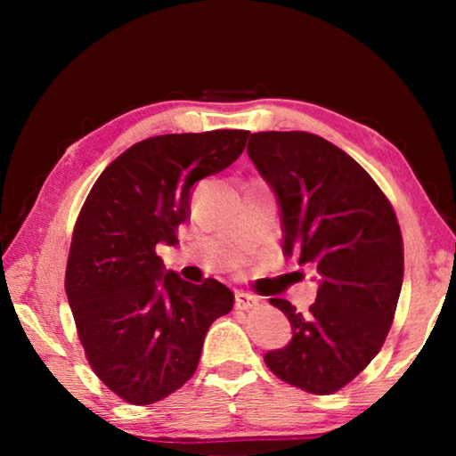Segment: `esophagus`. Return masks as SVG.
I'll list each match as a JSON object with an SVG mask.
<instances>
[{
    "instance_id": "obj_1",
    "label": "esophagus",
    "mask_w": 456,
    "mask_h": 456,
    "mask_svg": "<svg viewBox=\"0 0 456 456\" xmlns=\"http://www.w3.org/2000/svg\"><path fill=\"white\" fill-rule=\"evenodd\" d=\"M257 304H259V299L256 296H251V293H245V291L235 293V307H237V310H251V307H256Z\"/></svg>"
}]
</instances>
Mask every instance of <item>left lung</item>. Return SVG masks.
<instances>
[{
  "instance_id": "1",
  "label": "left lung",
  "mask_w": 456,
  "mask_h": 456,
  "mask_svg": "<svg viewBox=\"0 0 456 456\" xmlns=\"http://www.w3.org/2000/svg\"><path fill=\"white\" fill-rule=\"evenodd\" d=\"M247 154L273 189L283 253L318 269L310 314L272 297L291 342L265 354L272 372L310 395H334L380 352L395 320L404 249L395 209L350 154L318 134L256 133Z\"/></svg>"
}]
</instances>
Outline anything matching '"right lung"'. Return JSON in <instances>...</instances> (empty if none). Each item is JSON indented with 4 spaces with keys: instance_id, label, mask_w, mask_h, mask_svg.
I'll list each match as a JSON object with an SVG mask.
<instances>
[{
    "instance_id": "right-lung-1",
    "label": "right lung",
    "mask_w": 456,
    "mask_h": 456,
    "mask_svg": "<svg viewBox=\"0 0 456 456\" xmlns=\"http://www.w3.org/2000/svg\"><path fill=\"white\" fill-rule=\"evenodd\" d=\"M249 130L151 136L108 165L76 221L66 296L86 360L125 403L146 406L195 374L207 330L233 310L217 280L168 272L157 245H176L192 184L233 165Z\"/></svg>"
}]
</instances>
